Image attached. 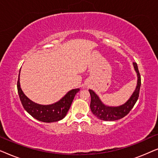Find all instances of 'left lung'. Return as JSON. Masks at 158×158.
<instances>
[{"mask_svg":"<svg viewBox=\"0 0 158 158\" xmlns=\"http://www.w3.org/2000/svg\"><path fill=\"white\" fill-rule=\"evenodd\" d=\"M133 64L136 72L137 73V85L132 96L124 105L118 107L106 106L101 102L98 96L95 94L94 91H93L92 90H89L90 96H91L90 104V109H91L93 114L99 119L103 121H116L120 119L129 113V111H131L137 102V99L139 98L140 86H141V76H140L139 70H138L137 64L136 62H133Z\"/></svg>","mask_w":158,"mask_h":158,"instance_id":"obj_1","label":"left lung"}]
</instances>
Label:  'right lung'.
<instances>
[{
	"label": "right lung",
	"instance_id": "1",
	"mask_svg": "<svg viewBox=\"0 0 158 158\" xmlns=\"http://www.w3.org/2000/svg\"><path fill=\"white\" fill-rule=\"evenodd\" d=\"M20 75V71H19ZM17 89L19 98L24 109L34 118L42 122H57L66 116L70 109L75 94L80 89H73L69 91L61 100L52 105H40L35 103L27 98L20 88L19 75L17 82Z\"/></svg>",
	"mask_w": 158,
	"mask_h": 158
}]
</instances>
